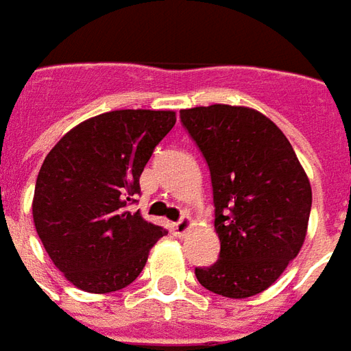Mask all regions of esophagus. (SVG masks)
Returning <instances> with one entry per match:
<instances>
[{
  "label": "esophagus",
  "mask_w": 351,
  "mask_h": 351,
  "mask_svg": "<svg viewBox=\"0 0 351 351\" xmlns=\"http://www.w3.org/2000/svg\"><path fill=\"white\" fill-rule=\"evenodd\" d=\"M191 227H193V221H191V217H189V215H183L178 223H173V225H171V230H173V234L176 236H183Z\"/></svg>",
  "instance_id": "1"
}]
</instances>
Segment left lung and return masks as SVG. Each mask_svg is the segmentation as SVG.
I'll return each instance as SVG.
<instances>
[{
  "mask_svg": "<svg viewBox=\"0 0 351 351\" xmlns=\"http://www.w3.org/2000/svg\"><path fill=\"white\" fill-rule=\"evenodd\" d=\"M208 162L221 251L198 282L228 299L268 289L306 238L312 187L289 140L268 117L242 106L181 109Z\"/></svg>",
  "mask_w": 351,
  "mask_h": 351,
  "instance_id": "1",
  "label": "left lung"
}]
</instances>
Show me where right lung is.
<instances>
[{"label": "right lung", "instance_id": "add662e5", "mask_svg": "<svg viewBox=\"0 0 351 351\" xmlns=\"http://www.w3.org/2000/svg\"><path fill=\"white\" fill-rule=\"evenodd\" d=\"M176 111L119 109L86 119L45 156L32 202L34 223L54 267L79 289L130 285L149 250L168 234L130 211L140 176Z\"/></svg>", "mask_w": 351, "mask_h": 351}]
</instances>
